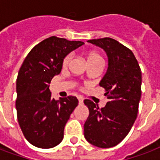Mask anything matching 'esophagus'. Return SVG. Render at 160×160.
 <instances>
[{
	"mask_svg": "<svg viewBox=\"0 0 160 160\" xmlns=\"http://www.w3.org/2000/svg\"><path fill=\"white\" fill-rule=\"evenodd\" d=\"M78 100H79V103L80 104H83V101H84V98L82 97H78Z\"/></svg>",
	"mask_w": 160,
	"mask_h": 160,
	"instance_id": "34e87169",
	"label": "esophagus"
}]
</instances>
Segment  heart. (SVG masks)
Listing matches in <instances>:
<instances>
[{"instance_id": "b5f03b06", "label": "heart", "mask_w": 160, "mask_h": 160, "mask_svg": "<svg viewBox=\"0 0 160 160\" xmlns=\"http://www.w3.org/2000/svg\"><path fill=\"white\" fill-rule=\"evenodd\" d=\"M70 59H71V55H68V56H67L64 60H63V67H67L68 66V64L69 62ZM89 61H102V58H101V56L97 54V53L95 52H92L90 53L88 56H87V62H89Z\"/></svg>"}]
</instances>
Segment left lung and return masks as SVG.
<instances>
[{"label": "left lung", "instance_id": "1", "mask_svg": "<svg viewBox=\"0 0 160 160\" xmlns=\"http://www.w3.org/2000/svg\"><path fill=\"white\" fill-rule=\"evenodd\" d=\"M100 47L108 57V68L99 82L106 92L104 108L85 99L89 116L84 124V136L100 148L119 144L127 136L137 118L141 96V71L135 56L127 47L111 38L88 40Z\"/></svg>", "mask_w": 160, "mask_h": 160}]
</instances>
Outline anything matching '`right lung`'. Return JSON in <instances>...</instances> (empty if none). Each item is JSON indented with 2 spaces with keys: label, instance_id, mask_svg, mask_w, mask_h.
Masks as SVG:
<instances>
[{
  "label": "right lung",
  "instance_id": "add662e5",
  "mask_svg": "<svg viewBox=\"0 0 160 160\" xmlns=\"http://www.w3.org/2000/svg\"><path fill=\"white\" fill-rule=\"evenodd\" d=\"M83 44L50 37L30 51L19 69L17 118L26 139L37 148H52L62 141L65 125L79 101L73 96L55 100L49 85L61 73L64 58Z\"/></svg>",
  "mask_w": 160,
  "mask_h": 160
}]
</instances>
